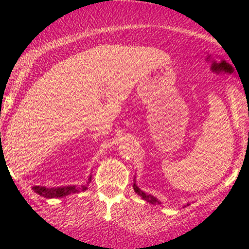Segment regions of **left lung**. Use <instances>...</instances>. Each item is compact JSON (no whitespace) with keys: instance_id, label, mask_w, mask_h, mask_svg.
<instances>
[{"instance_id":"left-lung-1","label":"left lung","mask_w":249,"mask_h":249,"mask_svg":"<svg viewBox=\"0 0 249 249\" xmlns=\"http://www.w3.org/2000/svg\"><path fill=\"white\" fill-rule=\"evenodd\" d=\"M133 190H135V192L137 193L138 196H141V197H142V198H143L144 201L149 202V203H151V204H160V201H158V199L156 198L155 196L148 195V193L143 192V191L141 190L140 187H138L137 184H136V179H135V183H133ZM187 206H190V203H187ZM184 207H186V206H184Z\"/></svg>"}]
</instances>
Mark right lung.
Here are the masks:
<instances>
[{
    "label": "right lung",
    "mask_w": 249,
    "mask_h": 249,
    "mask_svg": "<svg viewBox=\"0 0 249 249\" xmlns=\"http://www.w3.org/2000/svg\"><path fill=\"white\" fill-rule=\"evenodd\" d=\"M92 176L89 177V181L86 182V184L82 186H65V187H52V188H47V187L42 186H35L32 187V190L39 196H42L45 198H61V197H66L72 193H78L81 191H85L87 188V184L91 182Z\"/></svg>",
    "instance_id": "1"
}]
</instances>
